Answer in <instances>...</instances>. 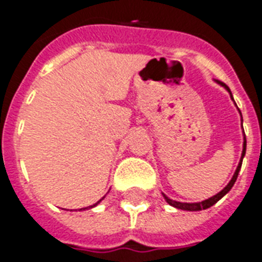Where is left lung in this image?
I'll return each instance as SVG.
<instances>
[{
  "label": "left lung",
  "mask_w": 262,
  "mask_h": 262,
  "mask_svg": "<svg viewBox=\"0 0 262 262\" xmlns=\"http://www.w3.org/2000/svg\"><path fill=\"white\" fill-rule=\"evenodd\" d=\"M217 83H220L221 86H224L227 91L229 92V95H231V97H232V93H231V91H229V88L225 85V83L220 82V81H217ZM241 113V111H239ZM241 117H242V114H241ZM245 133V132H243ZM245 154H246V137H245V141H243V151H242V157H241V162H239V165H237L236 170H235V173H233L232 179H231V181H229L228 184H227V187H225L224 189H221L217 195H214V196L209 198V199H206V201H202V202H196V203H185V202H177V201H173V199H170V198H167L165 193H163V198H165V201H166L170 206L176 207V209H181V210H188V211H199V210H205V209H209L210 206H213L214 203H217L221 199V198L224 196L225 193H228L229 191H231V188L233 187V184H235V181H236L237 179V174H239V170H241V167H242V161H243V157H245Z\"/></svg>",
  "instance_id": "8db88e82"
}]
</instances>
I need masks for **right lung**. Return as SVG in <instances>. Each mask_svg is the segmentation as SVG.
Masks as SVG:
<instances>
[{
	"mask_svg": "<svg viewBox=\"0 0 262 262\" xmlns=\"http://www.w3.org/2000/svg\"><path fill=\"white\" fill-rule=\"evenodd\" d=\"M100 201H101V199H100ZM100 201L97 203H100ZM97 203H95V205H93V206H89V209H91V207H95L96 205H97ZM85 209H88V207H85ZM85 209H83V210H85ZM81 210H82V209H81Z\"/></svg>",
	"mask_w": 262,
	"mask_h": 262,
	"instance_id": "obj_1",
	"label": "right lung"
}]
</instances>
